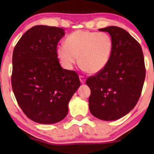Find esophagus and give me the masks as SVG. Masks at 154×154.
<instances>
[{
  "label": "esophagus",
  "mask_w": 154,
  "mask_h": 154,
  "mask_svg": "<svg viewBox=\"0 0 154 154\" xmlns=\"http://www.w3.org/2000/svg\"><path fill=\"white\" fill-rule=\"evenodd\" d=\"M79 80H80L81 83H85V81H86L85 77H83V76H82V75H80V76H79Z\"/></svg>",
  "instance_id": "1"
}]
</instances>
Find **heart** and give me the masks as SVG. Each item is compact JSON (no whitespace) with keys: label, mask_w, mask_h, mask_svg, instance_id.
Wrapping results in <instances>:
<instances>
[{"label":"heart","mask_w":154,"mask_h":154,"mask_svg":"<svg viewBox=\"0 0 154 154\" xmlns=\"http://www.w3.org/2000/svg\"><path fill=\"white\" fill-rule=\"evenodd\" d=\"M114 43L106 32L77 30L66 37L65 44L56 48V54L61 64L71 69L78 62L83 69L91 74L103 71L110 61Z\"/></svg>","instance_id":"obj_1"}]
</instances>
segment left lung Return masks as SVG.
<instances>
[{
    "mask_svg": "<svg viewBox=\"0 0 154 154\" xmlns=\"http://www.w3.org/2000/svg\"><path fill=\"white\" fill-rule=\"evenodd\" d=\"M99 30L109 33L114 48L106 67L87 79L88 102L95 117L112 121L128 114L138 101L146 77L144 57L140 45L125 29L111 26Z\"/></svg>",
    "mask_w": 154,
    "mask_h": 154,
    "instance_id": "left-lung-1",
    "label": "left lung"
}]
</instances>
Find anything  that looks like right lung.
<instances>
[{
	"instance_id": "add662e5",
	"label": "right lung",
	"mask_w": 154,
	"mask_h": 154,
	"mask_svg": "<svg viewBox=\"0 0 154 154\" xmlns=\"http://www.w3.org/2000/svg\"><path fill=\"white\" fill-rule=\"evenodd\" d=\"M64 29L34 26L19 39L12 57L11 85L15 98L29 119L55 124L64 119L68 104L80 82L75 71L61 68L56 54Z\"/></svg>"
}]
</instances>
